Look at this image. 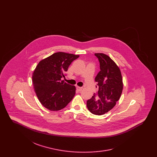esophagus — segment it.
<instances>
[{
    "mask_svg": "<svg viewBox=\"0 0 157 157\" xmlns=\"http://www.w3.org/2000/svg\"><path fill=\"white\" fill-rule=\"evenodd\" d=\"M76 90H78V92H81L82 90V87H79V86H77L76 87Z\"/></svg>",
    "mask_w": 157,
    "mask_h": 157,
    "instance_id": "esophagus-1",
    "label": "esophagus"
}]
</instances>
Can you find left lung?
I'll return each instance as SVG.
<instances>
[{
	"instance_id": "1",
	"label": "left lung",
	"mask_w": 157,
	"mask_h": 157,
	"mask_svg": "<svg viewBox=\"0 0 157 157\" xmlns=\"http://www.w3.org/2000/svg\"><path fill=\"white\" fill-rule=\"evenodd\" d=\"M95 55L99 62L100 71L95 79L99 88L87 101L86 105L92 113L101 115L112 109L120 99L123 83L120 68L108 55L104 53H95Z\"/></svg>"
}]
</instances>
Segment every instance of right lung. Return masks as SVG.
<instances>
[{"label":"right lung","instance_id":"1","mask_svg":"<svg viewBox=\"0 0 157 157\" xmlns=\"http://www.w3.org/2000/svg\"><path fill=\"white\" fill-rule=\"evenodd\" d=\"M79 57L67 53H54L37 64L32 75V83L42 105L51 111L64 108L75 95V86L63 81L64 73L71 63Z\"/></svg>","mask_w":157,"mask_h":157}]
</instances>
